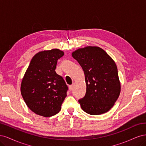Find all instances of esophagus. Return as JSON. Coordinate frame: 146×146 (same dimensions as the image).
I'll use <instances>...</instances> for the list:
<instances>
[{
  "label": "esophagus",
  "instance_id": "34e87169",
  "mask_svg": "<svg viewBox=\"0 0 146 146\" xmlns=\"http://www.w3.org/2000/svg\"><path fill=\"white\" fill-rule=\"evenodd\" d=\"M73 87H74L73 85H69V90H70V91H72V90H73Z\"/></svg>",
  "mask_w": 146,
  "mask_h": 146
}]
</instances>
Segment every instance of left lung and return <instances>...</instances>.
<instances>
[{"mask_svg":"<svg viewBox=\"0 0 146 146\" xmlns=\"http://www.w3.org/2000/svg\"><path fill=\"white\" fill-rule=\"evenodd\" d=\"M85 74L86 92L78 102L84 111L99 115L108 111L121 92L117 68L105 50L96 46H87L72 52Z\"/></svg>","mask_w":146,"mask_h":146,"instance_id":"8db88e82","label":"left lung"}]
</instances>
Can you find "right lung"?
<instances>
[{"mask_svg":"<svg viewBox=\"0 0 146 146\" xmlns=\"http://www.w3.org/2000/svg\"><path fill=\"white\" fill-rule=\"evenodd\" d=\"M63 55L58 48L39 52L34 55L24 74L21 94L27 107L38 115H55L67 96L68 87L55 72L57 61Z\"/></svg>","mask_w":146,"mask_h":146,"instance_id":"right-lung-1","label":"right lung"}]
</instances>
